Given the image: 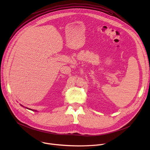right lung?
Masks as SVG:
<instances>
[{"label":"right lung","instance_id":"obj_1","mask_svg":"<svg viewBox=\"0 0 150 150\" xmlns=\"http://www.w3.org/2000/svg\"><path fill=\"white\" fill-rule=\"evenodd\" d=\"M21 106H22V105H21ZM30 109V110H32V109Z\"/></svg>","mask_w":150,"mask_h":150}]
</instances>
